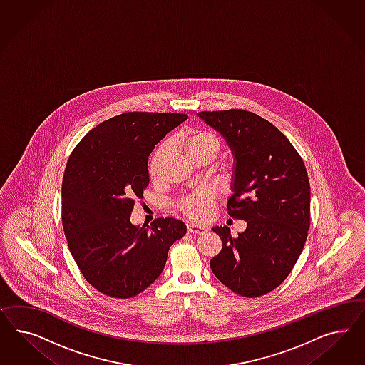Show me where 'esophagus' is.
Listing matches in <instances>:
<instances>
[{
	"instance_id": "1",
	"label": "esophagus",
	"mask_w": 365,
	"mask_h": 365,
	"mask_svg": "<svg viewBox=\"0 0 365 365\" xmlns=\"http://www.w3.org/2000/svg\"><path fill=\"white\" fill-rule=\"evenodd\" d=\"M187 232H192V234H205L207 232V229L205 226H200V225H195V223H188Z\"/></svg>"
}]
</instances>
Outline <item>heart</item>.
<instances>
[{
    "label": "heart",
    "mask_w": 365,
    "mask_h": 365,
    "mask_svg": "<svg viewBox=\"0 0 365 365\" xmlns=\"http://www.w3.org/2000/svg\"><path fill=\"white\" fill-rule=\"evenodd\" d=\"M182 147L185 148L186 154L192 162L198 160V159H209L211 162L221 151V143H220L218 138L212 133H205V131L192 133L187 136L183 140ZM166 155L167 144H162L156 150V153L151 159L150 175L153 178V180H156L160 177ZM223 177L227 182H230L232 179V170H226ZM214 199H215V192L211 188H199L197 191L186 194L178 199V210L180 211L182 214H185L188 218L203 220L210 214Z\"/></svg>",
    "instance_id": "b5f03b06"
}]
</instances>
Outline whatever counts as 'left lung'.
<instances>
[{"mask_svg": "<svg viewBox=\"0 0 365 365\" xmlns=\"http://www.w3.org/2000/svg\"><path fill=\"white\" fill-rule=\"evenodd\" d=\"M235 156L232 218L247 227L232 237L227 226L211 258L212 273L234 293L255 299L279 287L296 265L310 226L309 178L302 158L277 127L245 110H202Z\"/></svg>", "mask_w": 365, "mask_h": 365, "instance_id": "8db88e82", "label": "left lung"}]
</instances>
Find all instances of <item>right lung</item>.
<instances>
[{"label":"right lung","instance_id":"obj_1","mask_svg":"<svg viewBox=\"0 0 365 365\" xmlns=\"http://www.w3.org/2000/svg\"><path fill=\"white\" fill-rule=\"evenodd\" d=\"M186 113L125 112L92 128L69 155L61 191L66 242L83 277L100 293L131 299L166 265L168 249L186 234L174 218L130 222L143 198L148 156Z\"/></svg>","mask_w":365,"mask_h":365}]
</instances>
